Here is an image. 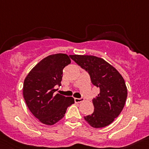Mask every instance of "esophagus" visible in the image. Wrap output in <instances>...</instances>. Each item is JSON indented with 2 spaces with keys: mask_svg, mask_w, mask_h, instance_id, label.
Instances as JSON below:
<instances>
[{
  "mask_svg": "<svg viewBox=\"0 0 149 149\" xmlns=\"http://www.w3.org/2000/svg\"><path fill=\"white\" fill-rule=\"evenodd\" d=\"M74 101L76 103H80L84 101L83 98H74Z\"/></svg>",
  "mask_w": 149,
  "mask_h": 149,
  "instance_id": "obj_1",
  "label": "esophagus"
}]
</instances>
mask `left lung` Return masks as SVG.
<instances>
[{
    "label": "left lung",
    "instance_id": "left-lung-1",
    "mask_svg": "<svg viewBox=\"0 0 149 149\" xmlns=\"http://www.w3.org/2000/svg\"><path fill=\"white\" fill-rule=\"evenodd\" d=\"M70 58L88 73L91 83L100 88V94L92 100L94 112L84 119L95 128L109 125L120 114L125 104L127 90L124 79L102 58L79 55Z\"/></svg>",
    "mask_w": 149,
    "mask_h": 149
}]
</instances>
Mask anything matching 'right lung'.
<instances>
[{
  "mask_svg": "<svg viewBox=\"0 0 149 149\" xmlns=\"http://www.w3.org/2000/svg\"><path fill=\"white\" fill-rule=\"evenodd\" d=\"M70 63L68 55H49L29 73L24 82L23 95L30 112L43 124L52 125L62 119L73 97L55 94V86L61 85L63 70Z\"/></svg>",
  "mask_w": 149,
  "mask_h": 149,
  "instance_id": "add662e5",
  "label": "right lung"
}]
</instances>
